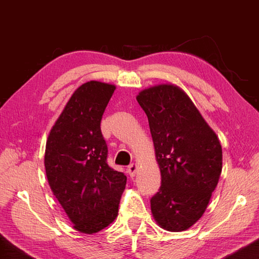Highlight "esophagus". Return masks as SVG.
<instances>
[{
  "instance_id": "1",
  "label": "esophagus",
  "mask_w": 259,
  "mask_h": 259,
  "mask_svg": "<svg viewBox=\"0 0 259 259\" xmlns=\"http://www.w3.org/2000/svg\"><path fill=\"white\" fill-rule=\"evenodd\" d=\"M137 169H138L137 164L133 163V164H130V165L128 166V169H126V171H128V174L130 175V177L134 178V177L136 176V172H137Z\"/></svg>"
}]
</instances>
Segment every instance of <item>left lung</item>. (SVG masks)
Masks as SVG:
<instances>
[{"label": "left lung", "instance_id": "left-lung-1", "mask_svg": "<svg viewBox=\"0 0 259 259\" xmlns=\"http://www.w3.org/2000/svg\"><path fill=\"white\" fill-rule=\"evenodd\" d=\"M136 98L147 115L161 171L160 190L151 199L152 214L161 229L186 231L202 217L217 186L222 145L178 85L161 83Z\"/></svg>", "mask_w": 259, "mask_h": 259}]
</instances>
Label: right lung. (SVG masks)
Masks as SVG:
<instances>
[{
    "instance_id": "add662e5",
    "label": "right lung",
    "mask_w": 259,
    "mask_h": 259,
    "mask_svg": "<svg viewBox=\"0 0 259 259\" xmlns=\"http://www.w3.org/2000/svg\"><path fill=\"white\" fill-rule=\"evenodd\" d=\"M116 87L89 81L74 91L48 136L45 166L50 188L76 231L94 234L117 217L126 184L107 164L100 121Z\"/></svg>"
}]
</instances>
